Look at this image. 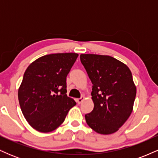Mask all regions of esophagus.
I'll return each instance as SVG.
<instances>
[{"label": "esophagus", "mask_w": 158, "mask_h": 158, "mask_svg": "<svg viewBox=\"0 0 158 158\" xmlns=\"http://www.w3.org/2000/svg\"><path fill=\"white\" fill-rule=\"evenodd\" d=\"M83 100H84V97H81V98H79V99H76V102H77L78 104H80Z\"/></svg>", "instance_id": "1"}]
</instances>
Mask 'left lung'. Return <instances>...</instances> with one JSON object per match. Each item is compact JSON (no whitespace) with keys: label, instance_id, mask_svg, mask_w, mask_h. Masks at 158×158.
Segmentation results:
<instances>
[{"label":"left lung","instance_id":"1","mask_svg":"<svg viewBox=\"0 0 158 158\" xmlns=\"http://www.w3.org/2000/svg\"><path fill=\"white\" fill-rule=\"evenodd\" d=\"M80 60L93 84L94 107L85 114L87 124L99 134H113L133 110L137 89L131 70L109 56L81 54Z\"/></svg>","mask_w":158,"mask_h":158}]
</instances>
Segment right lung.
I'll use <instances>...</instances> for the list:
<instances>
[{"mask_svg": "<svg viewBox=\"0 0 158 158\" xmlns=\"http://www.w3.org/2000/svg\"><path fill=\"white\" fill-rule=\"evenodd\" d=\"M77 53L49 54L31 63L19 89L21 111L29 124L40 132L55 130L77 102L67 96V76Z\"/></svg>", "mask_w": 158, "mask_h": 158, "instance_id": "right-lung-1", "label": "right lung"}]
</instances>
